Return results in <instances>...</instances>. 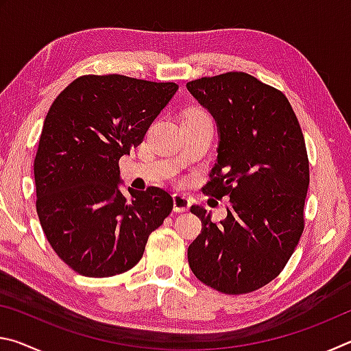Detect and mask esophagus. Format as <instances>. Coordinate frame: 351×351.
<instances>
[{"label":"esophagus","mask_w":351,"mask_h":351,"mask_svg":"<svg viewBox=\"0 0 351 351\" xmlns=\"http://www.w3.org/2000/svg\"><path fill=\"white\" fill-rule=\"evenodd\" d=\"M190 207V201L187 197H184V195L180 193H175L173 195V210L178 213H182V212H187Z\"/></svg>","instance_id":"obj_1"}]
</instances>
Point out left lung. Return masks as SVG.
Returning <instances> with one entry per match:
<instances>
[{
  "label": "left lung",
  "mask_w": 351,
  "mask_h": 351,
  "mask_svg": "<svg viewBox=\"0 0 351 351\" xmlns=\"http://www.w3.org/2000/svg\"><path fill=\"white\" fill-rule=\"evenodd\" d=\"M215 119L217 162L203 190L229 197L219 224L192 206L203 230L187 249L199 282L224 294H245L280 274L304 232L310 164L299 121L283 93L246 73L187 83Z\"/></svg>",
  "instance_id": "1"
}]
</instances>
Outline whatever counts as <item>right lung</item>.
I'll return each instance as SVG.
<instances>
[{
  "instance_id": "obj_1",
  "label": "right lung",
  "mask_w": 351,
  "mask_h": 351,
  "mask_svg": "<svg viewBox=\"0 0 351 351\" xmlns=\"http://www.w3.org/2000/svg\"><path fill=\"white\" fill-rule=\"evenodd\" d=\"M176 83L83 75L47 111L34 161L37 213L47 241L86 277L122 274L173 209L165 190L121 192L119 159L138 147Z\"/></svg>"
}]
</instances>
